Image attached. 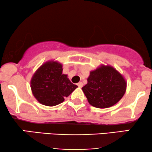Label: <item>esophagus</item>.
Segmentation results:
<instances>
[{
  "label": "esophagus",
  "mask_w": 152,
  "mask_h": 152,
  "mask_svg": "<svg viewBox=\"0 0 152 152\" xmlns=\"http://www.w3.org/2000/svg\"><path fill=\"white\" fill-rule=\"evenodd\" d=\"M77 86L81 88V87L83 86V83L82 82H79L77 84Z\"/></svg>",
  "instance_id": "obj_1"
}]
</instances>
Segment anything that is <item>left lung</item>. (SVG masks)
<instances>
[{
	"label": "left lung",
	"instance_id": "left-lung-1",
	"mask_svg": "<svg viewBox=\"0 0 152 152\" xmlns=\"http://www.w3.org/2000/svg\"><path fill=\"white\" fill-rule=\"evenodd\" d=\"M83 92L91 105L99 109L112 107L119 102L126 91V84L113 67L102 66L90 72Z\"/></svg>",
	"mask_w": 152,
	"mask_h": 152
}]
</instances>
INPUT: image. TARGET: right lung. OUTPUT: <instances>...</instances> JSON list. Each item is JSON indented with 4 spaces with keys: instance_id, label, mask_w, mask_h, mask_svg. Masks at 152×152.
Segmentation results:
<instances>
[{
    "instance_id": "obj_1",
    "label": "right lung",
    "mask_w": 152,
    "mask_h": 152,
    "mask_svg": "<svg viewBox=\"0 0 152 152\" xmlns=\"http://www.w3.org/2000/svg\"><path fill=\"white\" fill-rule=\"evenodd\" d=\"M62 66L57 61L43 64L33 75L31 89L37 100L43 105L53 107L63 102L77 86L62 74Z\"/></svg>"
}]
</instances>
